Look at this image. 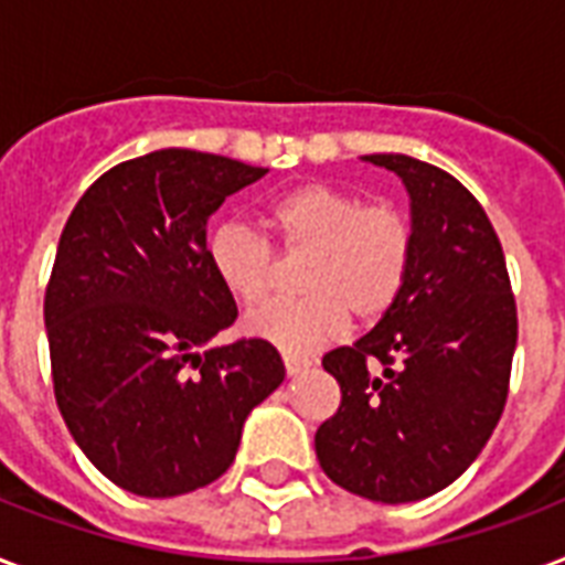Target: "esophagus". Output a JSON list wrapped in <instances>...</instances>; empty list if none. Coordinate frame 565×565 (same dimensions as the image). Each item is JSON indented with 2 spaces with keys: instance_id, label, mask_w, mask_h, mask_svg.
<instances>
[{
  "instance_id": "esophagus-1",
  "label": "esophagus",
  "mask_w": 565,
  "mask_h": 565,
  "mask_svg": "<svg viewBox=\"0 0 565 565\" xmlns=\"http://www.w3.org/2000/svg\"><path fill=\"white\" fill-rule=\"evenodd\" d=\"M310 363L308 361H301V358H292V354H284V370H287V375L296 377L301 375V372L308 370Z\"/></svg>"
}]
</instances>
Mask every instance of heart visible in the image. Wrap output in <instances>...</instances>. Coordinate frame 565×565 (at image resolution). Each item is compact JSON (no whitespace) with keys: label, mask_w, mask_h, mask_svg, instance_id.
<instances>
[{"label":"heart","mask_w":565,"mask_h":565,"mask_svg":"<svg viewBox=\"0 0 565 565\" xmlns=\"http://www.w3.org/2000/svg\"><path fill=\"white\" fill-rule=\"evenodd\" d=\"M264 231L284 255H308V299L275 301L246 319V331L292 358L343 334L349 313L363 322L393 308L413 264V225L386 202L363 204L352 190L310 181L266 204ZM207 266L231 299L257 308L275 290V257L255 231L225 222L211 231Z\"/></svg>","instance_id":"1"}]
</instances>
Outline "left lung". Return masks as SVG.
<instances>
[{"label":"left lung","mask_w":565,"mask_h":565,"mask_svg":"<svg viewBox=\"0 0 565 565\" xmlns=\"http://www.w3.org/2000/svg\"><path fill=\"white\" fill-rule=\"evenodd\" d=\"M363 161L411 195L413 264L370 334L322 358L343 402L313 443L337 487L407 504L455 483L499 425L516 301L495 228L455 175L407 154Z\"/></svg>","instance_id":"left-lung-1"}]
</instances>
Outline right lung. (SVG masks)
Instances as JSON below:
<instances>
[{
  "instance_id": "right-lung-1",
  "label": "right lung",
  "mask_w": 565,
  "mask_h": 565,
  "mask_svg": "<svg viewBox=\"0 0 565 565\" xmlns=\"http://www.w3.org/2000/svg\"><path fill=\"white\" fill-rule=\"evenodd\" d=\"M266 172L158 149L93 181L66 220L43 301L55 398L87 460L135 495L216 481L281 386L264 340L211 345L237 305L204 255L207 220Z\"/></svg>"
}]
</instances>
